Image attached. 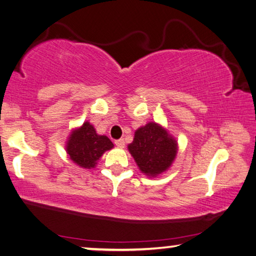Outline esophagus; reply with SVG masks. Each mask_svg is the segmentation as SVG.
<instances>
[{
	"mask_svg": "<svg viewBox=\"0 0 256 256\" xmlns=\"http://www.w3.org/2000/svg\"><path fill=\"white\" fill-rule=\"evenodd\" d=\"M114 144L118 146V148H124V140H116L114 142Z\"/></svg>",
	"mask_w": 256,
	"mask_h": 256,
	"instance_id": "esophagus-1",
	"label": "esophagus"
}]
</instances>
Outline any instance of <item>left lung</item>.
Listing matches in <instances>:
<instances>
[{"label":"left lung","instance_id":"1","mask_svg":"<svg viewBox=\"0 0 256 256\" xmlns=\"http://www.w3.org/2000/svg\"><path fill=\"white\" fill-rule=\"evenodd\" d=\"M128 150L142 172L148 177H156L172 164L178 144L160 124L148 122L135 132Z\"/></svg>","mask_w":256,"mask_h":256}]
</instances>
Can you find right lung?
<instances>
[{
	"label": "right lung",
	"instance_id": "obj_1",
	"mask_svg": "<svg viewBox=\"0 0 256 256\" xmlns=\"http://www.w3.org/2000/svg\"><path fill=\"white\" fill-rule=\"evenodd\" d=\"M112 148V142L106 136L98 135L93 124L86 121L82 127L71 132L66 150L74 163L84 169H92L104 152Z\"/></svg>",
	"mask_w": 256,
	"mask_h": 256
}]
</instances>
